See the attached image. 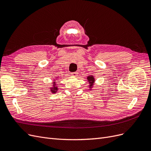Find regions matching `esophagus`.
<instances>
[{"instance_id": "1", "label": "esophagus", "mask_w": 151, "mask_h": 151, "mask_svg": "<svg viewBox=\"0 0 151 151\" xmlns=\"http://www.w3.org/2000/svg\"><path fill=\"white\" fill-rule=\"evenodd\" d=\"M77 74H78V73H77V72H72V73H71V75H72L73 77H76L77 75Z\"/></svg>"}]
</instances>
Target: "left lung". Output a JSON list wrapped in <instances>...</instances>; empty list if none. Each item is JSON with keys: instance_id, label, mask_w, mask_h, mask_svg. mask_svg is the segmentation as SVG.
I'll list each match as a JSON object with an SVG mask.
<instances>
[{"instance_id": "8db88e82", "label": "left lung", "mask_w": 151, "mask_h": 151, "mask_svg": "<svg viewBox=\"0 0 151 151\" xmlns=\"http://www.w3.org/2000/svg\"><path fill=\"white\" fill-rule=\"evenodd\" d=\"M87 79H88L89 83V88L90 89L93 88V84L94 83V76H89L88 77H87Z\"/></svg>"}]
</instances>
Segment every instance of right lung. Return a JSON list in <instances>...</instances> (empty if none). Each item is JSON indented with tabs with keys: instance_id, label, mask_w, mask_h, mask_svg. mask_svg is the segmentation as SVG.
I'll use <instances>...</instances> for the list:
<instances>
[{
	"instance_id": "right-lung-1",
	"label": "right lung",
	"mask_w": 151,
	"mask_h": 151,
	"mask_svg": "<svg viewBox=\"0 0 151 151\" xmlns=\"http://www.w3.org/2000/svg\"><path fill=\"white\" fill-rule=\"evenodd\" d=\"M56 83H57V82H53V87H52V88H50V89H51V90H50V91H52V93H55L58 90L57 86H56V84H55Z\"/></svg>"
}]
</instances>
